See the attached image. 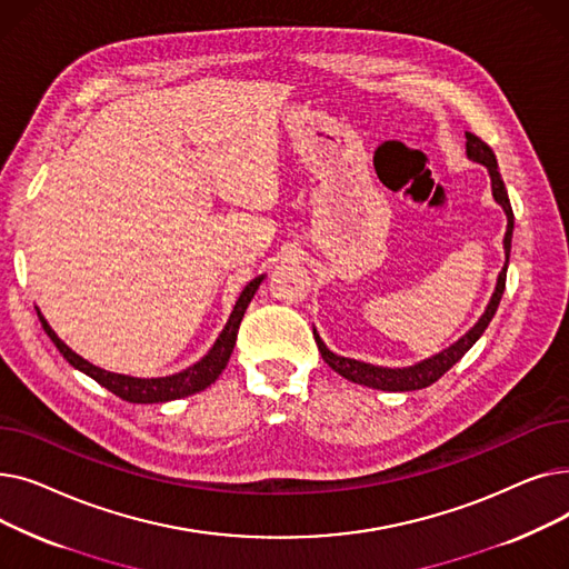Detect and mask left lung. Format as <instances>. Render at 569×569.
I'll use <instances>...</instances> for the list:
<instances>
[{"label":"left lung","instance_id":"left-lung-1","mask_svg":"<svg viewBox=\"0 0 569 569\" xmlns=\"http://www.w3.org/2000/svg\"><path fill=\"white\" fill-rule=\"evenodd\" d=\"M466 154L470 161L475 163H482L487 166L489 174H491V191H493V200L502 207V212L507 217V230H505V239H502V247H505V264L498 274L496 281V290L491 295V300L482 313V318L477 320L470 330L450 348H445L442 352L429 357L425 362H417L412 367H403V369H387V367H373L360 360H350V357H341L337 352H332L327 348L320 339V335L313 330V339L318 343V350L322 355V360L330 365L339 376H343L346 380H352L357 385H367L373 387V390H382V392H410V390H422V387L433 385L442 373L450 371L461 357L475 346V341L485 335V330L489 327L491 318L498 311L500 305V297L505 290V277H507V262H510V249H512V230H515V214H512V204L510 198H507V189L502 177L498 172V161L493 149L477 138L475 133H466Z\"/></svg>","mask_w":569,"mask_h":569}]
</instances>
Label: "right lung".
<instances>
[{
	"label": "right lung",
	"instance_id": "obj_1",
	"mask_svg": "<svg viewBox=\"0 0 569 569\" xmlns=\"http://www.w3.org/2000/svg\"><path fill=\"white\" fill-rule=\"evenodd\" d=\"M262 279L264 277H258V279L249 281L247 288L242 290V295L237 297L234 309H232V313H230V318L223 327V332L219 335V339L214 341L212 348H209V352L202 357V360L196 362L193 367L184 369V371L172 373V376H163V378H133V376L112 373V371L94 367L92 362L82 360L78 352H73L62 339L54 335V330L48 325V320L41 316V311H37V313H39V320L43 325L46 335L57 346V350L64 355V360L73 369L82 371L89 378H94L101 387H106L108 392H112L114 397L124 399L129 403H163V401H174V399H182V397H191L196 392H202L204 387H209L221 376V371L226 369L230 355H232L239 322H242L244 311H247L249 302L253 300V295H256L258 286L262 283Z\"/></svg>",
	"mask_w": 569,
	"mask_h": 569
}]
</instances>
